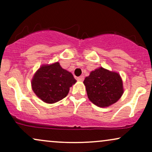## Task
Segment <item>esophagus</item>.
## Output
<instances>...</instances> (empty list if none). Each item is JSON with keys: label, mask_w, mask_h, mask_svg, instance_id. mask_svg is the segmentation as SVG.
<instances>
[{"label": "esophagus", "mask_w": 152, "mask_h": 152, "mask_svg": "<svg viewBox=\"0 0 152 152\" xmlns=\"http://www.w3.org/2000/svg\"><path fill=\"white\" fill-rule=\"evenodd\" d=\"M83 79H84V76H79V77L77 78V80L79 81H83Z\"/></svg>", "instance_id": "obj_1"}]
</instances>
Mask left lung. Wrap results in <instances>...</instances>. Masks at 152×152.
<instances>
[{"label":"left lung","mask_w":152,"mask_h":152,"mask_svg":"<svg viewBox=\"0 0 152 152\" xmlns=\"http://www.w3.org/2000/svg\"><path fill=\"white\" fill-rule=\"evenodd\" d=\"M89 100L99 107L116 103L124 93L123 81L118 73L100 67L90 73L83 81Z\"/></svg>","instance_id":"obj_1"}]
</instances>
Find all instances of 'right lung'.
I'll list each match as a JSON object with an SVG mask.
<instances>
[{
    "label": "right lung",
    "instance_id": "obj_1",
    "mask_svg": "<svg viewBox=\"0 0 152 152\" xmlns=\"http://www.w3.org/2000/svg\"><path fill=\"white\" fill-rule=\"evenodd\" d=\"M76 82L69 71L62 69L58 62L41 66L31 81L34 92L47 104H53L65 98L69 88Z\"/></svg>",
    "mask_w": 152,
    "mask_h": 152
}]
</instances>
